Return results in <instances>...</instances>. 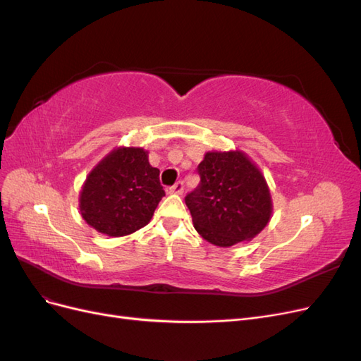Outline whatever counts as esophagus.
I'll return each mask as SVG.
<instances>
[{"label":"esophagus","mask_w":361,"mask_h":361,"mask_svg":"<svg viewBox=\"0 0 361 361\" xmlns=\"http://www.w3.org/2000/svg\"><path fill=\"white\" fill-rule=\"evenodd\" d=\"M167 192H170V194H182L183 192V182L179 180V182H176L174 185H171V187L167 188Z\"/></svg>","instance_id":"34e87169"}]
</instances>
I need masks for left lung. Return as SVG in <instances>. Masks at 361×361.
<instances>
[{"mask_svg": "<svg viewBox=\"0 0 361 361\" xmlns=\"http://www.w3.org/2000/svg\"><path fill=\"white\" fill-rule=\"evenodd\" d=\"M197 173L200 183L185 203L206 241L231 247L250 241L268 224L272 204L267 182L241 152H209Z\"/></svg>", "mask_w": 361, "mask_h": 361, "instance_id": "8db88e82", "label": "left lung"}]
</instances>
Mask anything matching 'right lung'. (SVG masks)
Segmentation results:
<instances>
[{
  "label": "right lung",
  "instance_id": "obj_1",
  "mask_svg": "<svg viewBox=\"0 0 361 361\" xmlns=\"http://www.w3.org/2000/svg\"><path fill=\"white\" fill-rule=\"evenodd\" d=\"M164 195L159 170L149 164L147 152L120 147L89 174L80 209L87 224L97 232L125 236L150 221Z\"/></svg>",
  "mask_w": 361,
  "mask_h": 361
}]
</instances>
